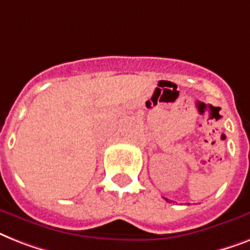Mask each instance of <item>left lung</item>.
<instances>
[{"instance_id": "1", "label": "left lung", "mask_w": 250, "mask_h": 250, "mask_svg": "<svg viewBox=\"0 0 250 250\" xmlns=\"http://www.w3.org/2000/svg\"><path fill=\"white\" fill-rule=\"evenodd\" d=\"M165 200H166V201H167V202H170V200H167V198H165Z\"/></svg>"}]
</instances>
